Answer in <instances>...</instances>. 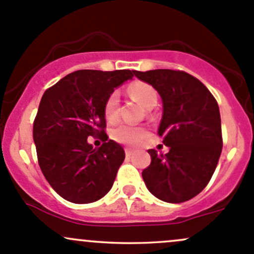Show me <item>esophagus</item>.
Returning a JSON list of instances; mask_svg holds the SVG:
<instances>
[{"label":"esophagus","mask_w":254,"mask_h":254,"mask_svg":"<svg viewBox=\"0 0 254 254\" xmlns=\"http://www.w3.org/2000/svg\"><path fill=\"white\" fill-rule=\"evenodd\" d=\"M133 152H134V150H133V149H129V148L126 149V155H127V156H132Z\"/></svg>","instance_id":"esophagus-1"}]
</instances>
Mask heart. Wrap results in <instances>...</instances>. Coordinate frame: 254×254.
Segmentation results:
<instances>
[{
  "instance_id": "b5f03b06",
  "label": "heart",
  "mask_w": 254,
  "mask_h": 254,
  "mask_svg": "<svg viewBox=\"0 0 254 254\" xmlns=\"http://www.w3.org/2000/svg\"><path fill=\"white\" fill-rule=\"evenodd\" d=\"M128 93L146 109H151L157 103V92L149 83L135 81L128 86ZM119 103L120 97L117 92H111L104 103V115L109 122H115L119 119ZM146 134L145 128L130 126V125H120L113 129V138L116 141L126 145H135Z\"/></svg>"
}]
</instances>
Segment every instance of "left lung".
<instances>
[{
    "instance_id": "left-lung-1",
    "label": "left lung",
    "mask_w": 254,
    "mask_h": 254,
    "mask_svg": "<svg viewBox=\"0 0 254 254\" xmlns=\"http://www.w3.org/2000/svg\"><path fill=\"white\" fill-rule=\"evenodd\" d=\"M134 75L161 95L159 135L170 148L165 155L148 150L151 163L141 173L144 183L165 202H185L206 188L222 154L219 106L207 87L185 71L134 70Z\"/></svg>"
}]
</instances>
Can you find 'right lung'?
I'll return each mask as SVG.
<instances>
[{
	"instance_id": "add662e5",
	"label": "right lung",
	"mask_w": 254,
	"mask_h": 254,
	"mask_svg": "<svg viewBox=\"0 0 254 254\" xmlns=\"http://www.w3.org/2000/svg\"><path fill=\"white\" fill-rule=\"evenodd\" d=\"M134 70H78L42 95L34 121V141L43 176L63 198L91 203L109 192L125 150L105 133L104 103ZM88 136L103 141L93 148Z\"/></svg>"
}]
</instances>
